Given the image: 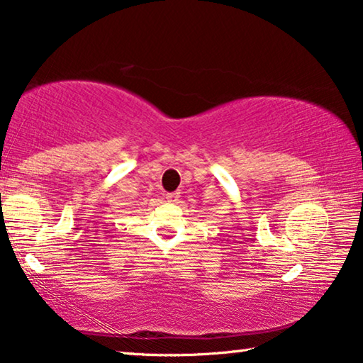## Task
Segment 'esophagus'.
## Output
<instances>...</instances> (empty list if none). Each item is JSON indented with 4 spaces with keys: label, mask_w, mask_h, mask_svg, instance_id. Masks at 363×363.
I'll return each mask as SVG.
<instances>
[{
    "label": "esophagus",
    "mask_w": 363,
    "mask_h": 363,
    "mask_svg": "<svg viewBox=\"0 0 363 363\" xmlns=\"http://www.w3.org/2000/svg\"><path fill=\"white\" fill-rule=\"evenodd\" d=\"M166 199H167V202H177V199H179V192L166 194Z\"/></svg>",
    "instance_id": "1"
}]
</instances>
